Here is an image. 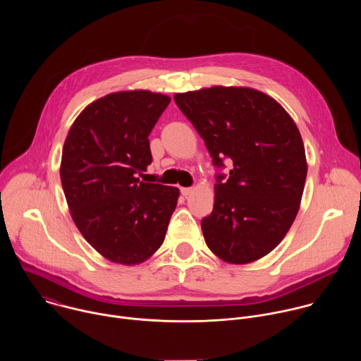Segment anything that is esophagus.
Returning <instances> with one entry per match:
<instances>
[{"mask_svg": "<svg viewBox=\"0 0 361 361\" xmlns=\"http://www.w3.org/2000/svg\"><path fill=\"white\" fill-rule=\"evenodd\" d=\"M180 190H181V194H183L184 197H187V195H190V194L192 192V188H191V187H181Z\"/></svg>", "mask_w": 361, "mask_h": 361, "instance_id": "esophagus-1", "label": "esophagus"}]
</instances>
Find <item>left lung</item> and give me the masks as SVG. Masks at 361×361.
Segmentation results:
<instances>
[{
    "mask_svg": "<svg viewBox=\"0 0 361 361\" xmlns=\"http://www.w3.org/2000/svg\"><path fill=\"white\" fill-rule=\"evenodd\" d=\"M176 104L205 142L217 174L214 207L201 220L209 248L231 264L274 250L290 230L307 177L300 131L270 95L248 87L178 92Z\"/></svg>",
    "mask_w": 361,
    "mask_h": 361,
    "instance_id": "8db88e82",
    "label": "left lung"
}]
</instances>
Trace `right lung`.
Masks as SVG:
<instances>
[{
	"instance_id": "1",
	"label": "right lung",
	"mask_w": 361,
	"mask_h": 361,
	"mask_svg": "<svg viewBox=\"0 0 361 361\" xmlns=\"http://www.w3.org/2000/svg\"><path fill=\"white\" fill-rule=\"evenodd\" d=\"M171 98L118 91L87 106L61 157V184L82 237L107 260L145 262L164 241L180 191L140 181L152 157L148 135Z\"/></svg>"
}]
</instances>
